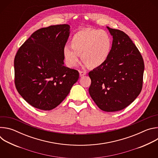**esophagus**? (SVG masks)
Listing matches in <instances>:
<instances>
[{
  "mask_svg": "<svg viewBox=\"0 0 158 158\" xmlns=\"http://www.w3.org/2000/svg\"><path fill=\"white\" fill-rule=\"evenodd\" d=\"M86 74H87V73L85 71H79V76H80V77L84 76H85Z\"/></svg>",
  "mask_w": 158,
  "mask_h": 158,
  "instance_id": "esophagus-1",
  "label": "esophagus"
}]
</instances>
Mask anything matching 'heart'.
<instances>
[{
	"instance_id": "b5f03b06",
	"label": "heart",
	"mask_w": 158,
	"mask_h": 158,
	"mask_svg": "<svg viewBox=\"0 0 158 158\" xmlns=\"http://www.w3.org/2000/svg\"><path fill=\"white\" fill-rule=\"evenodd\" d=\"M112 39L105 31L87 29L76 32L71 40V48L65 46L63 55L66 64L75 67L79 55L90 67H98L104 64L112 49Z\"/></svg>"
}]
</instances>
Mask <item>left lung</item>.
Segmentation results:
<instances>
[{"label": "left lung", "mask_w": 158, "mask_h": 158, "mask_svg": "<svg viewBox=\"0 0 158 158\" xmlns=\"http://www.w3.org/2000/svg\"><path fill=\"white\" fill-rule=\"evenodd\" d=\"M112 36L106 62L89 73V92L96 105L106 112L122 110L140 94L144 64L139 50L124 32L107 27Z\"/></svg>", "instance_id": "8db88e82"}]
</instances>
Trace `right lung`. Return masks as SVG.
Instances as JSON below:
<instances>
[{
    "label": "right lung",
    "instance_id": "obj_1",
    "mask_svg": "<svg viewBox=\"0 0 158 158\" xmlns=\"http://www.w3.org/2000/svg\"><path fill=\"white\" fill-rule=\"evenodd\" d=\"M69 34L68 24L38 29L15 56L16 89L37 109L49 110L56 107L79 79L77 71L64 65L63 49Z\"/></svg>",
    "mask_w": 158,
    "mask_h": 158
}]
</instances>
